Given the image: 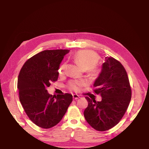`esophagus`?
<instances>
[{
    "instance_id": "34e87169",
    "label": "esophagus",
    "mask_w": 149,
    "mask_h": 149,
    "mask_svg": "<svg viewBox=\"0 0 149 149\" xmlns=\"http://www.w3.org/2000/svg\"><path fill=\"white\" fill-rule=\"evenodd\" d=\"M73 98L74 100H77L79 98V96L78 94H73Z\"/></svg>"
}]
</instances>
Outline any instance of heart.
Wrapping results in <instances>:
<instances>
[{
  "instance_id": "1",
  "label": "heart",
  "mask_w": 149,
  "mask_h": 149,
  "mask_svg": "<svg viewBox=\"0 0 149 149\" xmlns=\"http://www.w3.org/2000/svg\"><path fill=\"white\" fill-rule=\"evenodd\" d=\"M73 59L83 70H88L91 76H96L100 73V69L96 66L99 61V56L95 52L91 50H79L73 55ZM66 68V63L61 65L58 70V73L60 75L64 74ZM84 85L85 83L83 81L74 80L70 83L69 87L72 91L78 92Z\"/></svg>"
}]
</instances>
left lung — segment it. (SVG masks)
Segmentation results:
<instances>
[{"label":"left lung","instance_id":"obj_1","mask_svg":"<svg viewBox=\"0 0 149 149\" xmlns=\"http://www.w3.org/2000/svg\"><path fill=\"white\" fill-rule=\"evenodd\" d=\"M94 90L102 97L96 101L86 96L88 106L84 111L87 123L98 131H105L118 124L131 100V88L124 67L112 57H106L95 80Z\"/></svg>","mask_w":149,"mask_h":149}]
</instances>
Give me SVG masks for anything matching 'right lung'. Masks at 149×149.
Listing matches in <instances>:
<instances>
[{"label": "right lung", "mask_w": 149, "mask_h": 149, "mask_svg": "<svg viewBox=\"0 0 149 149\" xmlns=\"http://www.w3.org/2000/svg\"><path fill=\"white\" fill-rule=\"evenodd\" d=\"M69 49L44 50L33 56L22 66L17 88L21 104L29 119L44 129L56 125L64 116L73 96L71 94L52 95L47 88L56 81L58 69Z\"/></svg>", "instance_id": "1"}]
</instances>
